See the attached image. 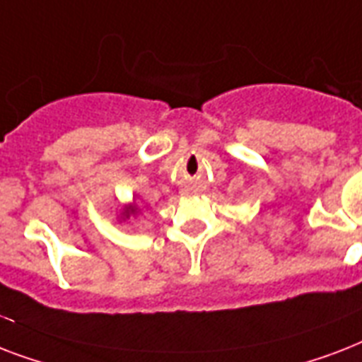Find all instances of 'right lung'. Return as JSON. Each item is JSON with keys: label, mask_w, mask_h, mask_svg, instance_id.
<instances>
[{"label": "right lung", "mask_w": 362, "mask_h": 362, "mask_svg": "<svg viewBox=\"0 0 362 362\" xmlns=\"http://www.w3.org/2000/svg\"><path fill=\"white\" fill-rule=\"evenodd\" d=\"M136 210L135 209H129V210H125V216H131V214H135Z\"/></svg>", "instance_id": "add662e5"}]
</instances>
